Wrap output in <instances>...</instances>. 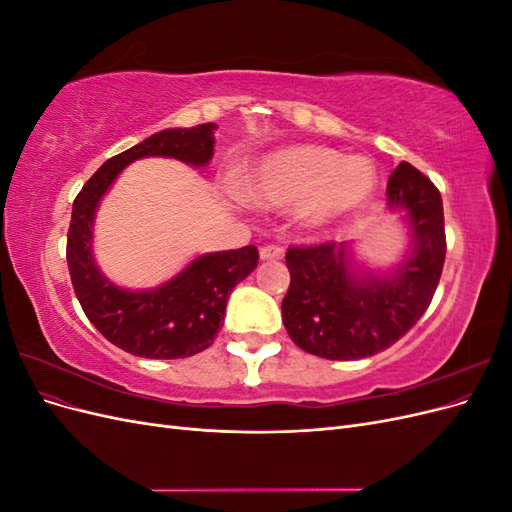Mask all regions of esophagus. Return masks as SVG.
<instances>
[{
    "mask_svg": "<svg viewBox=\"0 0 512 512\" xmlns=\"http://www.w3.org/2000/svg\"><path fill=\"white\" fill-rule=\"evenodd\" d=\"M284 250L280 245H265L260 247V260H282Z\"/></svg>",
    "mask_w": 512,
    "mask_h": 512,
    "instance_id": "esophagus-1",
    "label": "esophagus"
}]
</instances>
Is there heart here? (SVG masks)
Masks as SVG:
<instances>
[{"mask_svg":"<svg viewBox=\"0 0 512 512\" xmlns=\"http://www.w3.org/2000/svg\"><path fill=\"white\" fill-rule=\"evenodd\" d=\"M376 190V168L363 156L322 145L267 153L247 175L243 194L258 207H294L309 230L331 228L359 211Z\"/></svg>","mask_w":512,"mask_h":512,"instance_id":"1","label":"heart"}]
</instances>
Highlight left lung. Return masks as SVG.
Segmentation results:
<instances>
[{"instance_id":"obj_1","label":"left lung","mask_w":512,"mask_h":512,"mask_svg":"<svg viewBox=\"0 0 512 512\" xmlns=\"http://www.w3.org/2000/svg\"><path fill=\"white\" fill-rule=\"evenodd\" d=\"M386 203L404 211L412 237L406 260L389 273L354 269L350 243L288 247L282 322L301 350L331 361L365 359L393 346L427 312L446 256L442 196L421 170L401 162Z\"/></svg>"}]
</instances>
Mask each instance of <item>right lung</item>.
<instances>
[{
    "label": "right lung",
    "instance_id": "right-lung-1",
    "mask_svg": "<svg viewBox=\"0 0 512 512\" xmlns=\"http://www.w3.org/2000/svg\"><path fill=\"white\" fill-rule=\"evenodd\" d=\"M215 123L162 130L106 160L74 198L68 228V269L85 316L117 348L145 359H185L207 350L224 322L232 288L258 265V250L203 254L173 280L151 290H128L98 269L91 243L102 196L128 164L141 158H175L205 166L213 156Z\"/></svg>",
    "mask_w": 512,
    "mask_h": 512
}]
</instances>
